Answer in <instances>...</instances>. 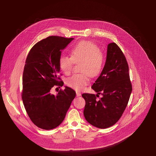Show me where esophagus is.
I'll return each mask as SVG.
<instances>
[{"label": "esophagus", "mask_w": 156, "mask_h": 156, "mask_svg": "<svg viewBox=\"0 0 156 156\" xmlns=\"http://www.w3.org/2000/svg\"><path fill=\"white\" fill-rule=\"evenodd\" d=\"M81 95V94L80 93H78V92L76 93V96H77V97H79V96H80Z\"/></svg>", "instance_id": "34e87169"}]
</instances>
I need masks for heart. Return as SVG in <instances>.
I'll list each match as a JSON object with an SVG mask.
<instances>
[{"label": "heart", "instance_id": "obj_1", "mask_svg": "<svg viewBox=\"0 0 156 156\" xmlns=\"http://www.w3.org/2000/svg\"><path fill=\"white\" fill-rule=\"evenodd\" d=\"M74 62L81 63L80 72L84 73L74 75L66 79V83L77 91H81L89 83L87 74L91 77H96L102 72L104 58L100 48L91 41H81L71 49V57L62 55L58 60V65L62 72L69 75Z\"/></svg>", "mask_w": 156, "mask_h": 156}]
</instances>
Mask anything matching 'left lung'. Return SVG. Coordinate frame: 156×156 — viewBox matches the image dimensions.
I'll use <instances>...</instances> for the list:
<instances>
[{"label":"left lung","mask_w":156,"mask_h":156,"mask_svg":"<svg viewBox=\"0 0 156 156\" xmlns=\"http://www.w3.org/2000/svg\"><path fill=\"white\" fill-rule=\"evenodd\" d=\"M126 58L114 42L107 46L104 69L91 86L103 96L99 100L93 94L84 93L86 105L83 114L86 121L99 128H107L115 124L127 106L132 86ZM97 94H96V96Z\"/></svg>","instance_id":"left-lung-1"}]
</instances>
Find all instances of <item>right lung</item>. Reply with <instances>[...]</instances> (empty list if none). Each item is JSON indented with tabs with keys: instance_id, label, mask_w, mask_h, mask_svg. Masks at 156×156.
Masks as SVG:
<instances>
[{
	"instance_id": "add662e5",
	"label": "right lung",
	"mask_w": 156,
	"mask_h": 156,
	"mask_svg": "<svg viewBox=\"0 0 156 156\" xmlns=\"http://www.w3.org/2000/svg\"><path fill=\"white\" fill-rule=\"evenodd\" d=\"M73 39L49 36L36 43L27 56L22 100L31 120L40 128L49 130L60 125L75 98L76 92L68 86L56 95L51 92L54 86L63 85L59 81L58 60Z\"/></svg>"
}]
</instances>
